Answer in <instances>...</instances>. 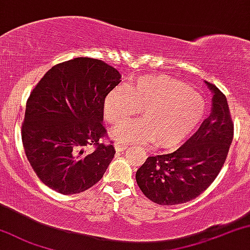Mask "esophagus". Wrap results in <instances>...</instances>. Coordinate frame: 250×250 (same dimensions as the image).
I'll return each mask as SVG.
<instances>
[{
	"instance_id": "34e87169",
	"label": "esophagus",
	"mask_w": 250,
	"mask_h": 250,
	"mask_svg": "<svg viewBox=\"0 0 250 250\" xmlns=\"http://www.w3.org/2000/svg\"><path fill=\"white\" fill-rule=\"evenodd\" d=\"M114 147H115V150L118 151V152H122V151H125L128 146H127V145L116 143V144H114Z\"/></svg>"
}]
</instances>
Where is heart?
I'll use <instances>...</instances> for the list:
<instances>
[{"label":"heart","instance_id":"obj_1","mask_svg":"<svg viewBox=\"0 0 250 250\" xmlns=\"http://www.w3.org/2000/svg\"><path fill=\"white\" fill-rule=\"evenodd\" d=\"M142 108L143 118L116 125L110 130L120 143L142 144L152 140L159 147H173L185 141L200 125L205 104L200 93L164 75H146L107 94L104 114L119 123Z\"/></svg>","mask_w":250,"mask_h":250}]
</instances>
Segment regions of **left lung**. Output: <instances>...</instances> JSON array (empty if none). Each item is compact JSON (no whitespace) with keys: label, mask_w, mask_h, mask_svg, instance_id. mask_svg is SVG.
<instances>
[{"label":"left lung","mask_w":250,"mask_h":250,"mask_svg":"<svg viewBox=\"0 0 250 250\" xmlns=\"http://www.w3.org/2000/svg\"><path fill=\"white\" fill-rule=\"evenodd\" d=\"M212 93L211 113L198 130L174 152L148 157L136 172L143 194L154 203L175 205L200 196L219 174L233 140L226 97L204 81Z\"/></svg>","instance_id":"1"}]
</instances>
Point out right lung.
Listing matches in <instances>:
<instances>
[{
    "instance_id": "obj_1",
    "label": "right lung",
    "mask_w": 250,
    "mask_h": 250,
    "mask_svg": "<svg viewBox=\"0 0 250 250\" xmlns=\"http://www.w3.org/2000/svg\"><path fill=\"white\" fill-rule=\"evenodd\" d=\"M121 82L115 68L91 58L52 67L28 97L21 127L27 160L41 181L64 195L85 191L99 181L115 154L100 142L104 102ZM96 146L92 153L83 150Z\"/></svg>"
}]
</instances>
